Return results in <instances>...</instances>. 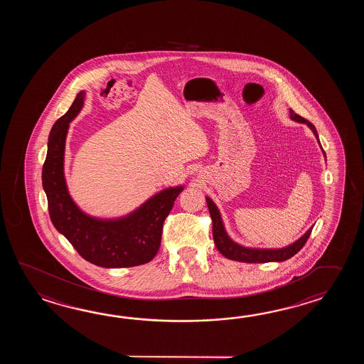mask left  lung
<instances>
[{
  "instance_id": "1",
  "label": "left lung",
  "mask_w": 364,
  "mask_h": 364,
  "mask_svg": "<svg viewBox=\"0 0 364 364\" xmlns=\"http://www.w3.org/2000/svg\"><path fill=\"white\" fill-rule=\"evenodd\" d=\"M290 118L295 122H301L309 126L312 132L315 134L317 141H318V135H317L315 126L309 122L307 119H304L303 117L298 116L290 109ZM320 144V141H318ZM323 154L325 152L323 151ZM207 205H208L209 215L212 217V225H213V240L216 245L217 250L228 259L235 260V262H242V263H271V262H285L287 259H290L291 256H294L298 251H301V248L306 245V242L309 240V234L312 232V228H309L307 232L303 234L302 237L298 240H295L294 243L289 245L287 247L282 248H251L240 246L238 243H235L234 240L228 235V232L225 230L224 223L220 215V210L217 208L216 204L212 201L210 198H205Z\"/></svg>"
}]
</instances>
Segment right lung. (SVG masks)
Here are the masks:
<instances>
[{"instance_id": "1", "label": "right lung", "mask_w": 364, "mask_h": 364, "mask_svg": "<svg viewBox=\"0 0 364 364\" xmlns=\"http://www.w3.org/2000/svg\"><path fill=\"white\" fill-rule=\"evenodd\" d=\"M85 96V91L77 93L66 114L53 124L48 138L41 179L49 216L55 229L90 263L102 268H127L148 263L160 248L164 221L183 186L168 187L132 213L118 218H97L79 208L70 196L63 161L70 122L83 107Z\"/></svg>"}]
</instances>
